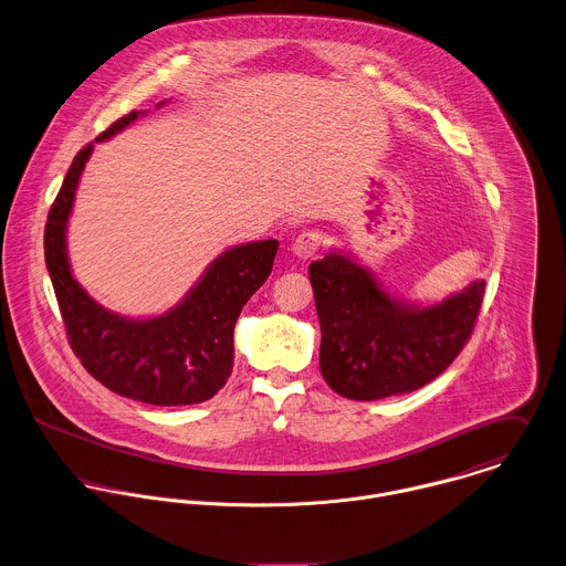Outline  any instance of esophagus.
<instances>
[{
    "instance_id": "esophagus-1",
    "label": "esophagus",
    "mask_w": 566,
    "mask_h": 566,
    "mask_svg": "<svg viewBox=\"0 0 566 566\" xmlns=\"http://www.w3.org/2000/svg\"><path fill=\"white\" fill-rule=\"evenodd\" d=\"M322 244H324V235H322L319 231H304V233H300V235L295 238L291 251H293L300 260H308V258H313V255L322 249Z\"/></svg>"
}]
</instances>
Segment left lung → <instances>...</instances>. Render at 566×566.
<instances>
[{
	"instance_id": "left-lung-1",
	"label": "left lung",
	"mask_w": 566,
	"mask_h": 566,
	"mask_svg": "<svg viewBox=\"0 0 566 566\" xmlns=\"http://www.w3.org/2000/svg\"><path fill=\"white\" fill-rule=\"evenodd\" d=\"M322 326L319 368L342 397L375 401L423 388L472 337L485 282L441 304L415 306L390 297L350 255L328 253L308 266Z\"/></svg>"
}]
</instances>
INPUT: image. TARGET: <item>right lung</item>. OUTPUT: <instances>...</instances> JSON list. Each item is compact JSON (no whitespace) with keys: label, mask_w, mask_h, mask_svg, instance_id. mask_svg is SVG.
<instances>
[{"label":"right lung","mask_w":566,"mask_h":566,"mask_svg":"<svg viewBox=\"0 0 566 566\" xmlns=\"http://www.w3.org/2000/svg\"><path fill=\"white\" fill-rule=\"evenodd\" d=\"M136 118L138 112L125 114L94 143L114 136ZM94 143L74 156L43 231L45 266L67 342L83 368L120 397L149 406L202 403L231 375L235 322L249 297L271 275L280 242L262 240L224 251L185 300L158 317L129 319L103 308L72 277L65 249L74 191Z\"/></svg>","instance_id":"1"}]
</instances>
